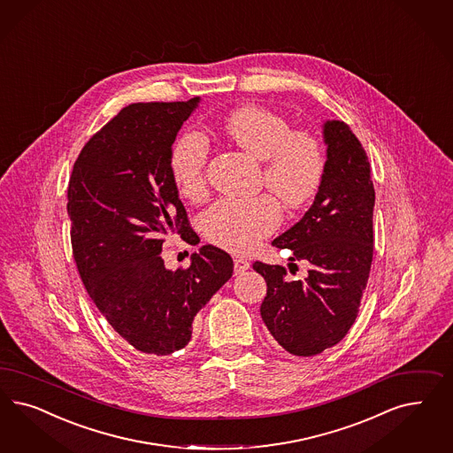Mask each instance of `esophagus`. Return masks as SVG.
Masks as SVG:
<instances>
[{
    "label": "esophagus",
    "mask_w": 453,
    "mask_h": 453,
    "mask_svg": "<svg viewBox=\"0 0 453 453\" xmlns=\"http://www.w3.org/2000/svg\"><path fill=\"white\" fill-rule=\"evenodd\" d=\"M234 275H242L243 272H247V270L250 268L249 260H245V258H240V257H234Z\"/></svg>",
    "instance_id": "34e87169"
}]
</instances>
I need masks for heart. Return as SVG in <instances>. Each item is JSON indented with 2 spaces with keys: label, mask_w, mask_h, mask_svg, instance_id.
<instances>
[{
  "label": "heart",
  "mask_w": 453,
  "mask_h": 453,
  "mask_svg": "<svg viewBox=\"0 0 453 453\" xmlns=\"http://www.w3.org/2000/svg\"><path fill=\"white\" fill-rule=\"evenodd\" d=\"M236 145L262 160L263 181L288 208H302L319 193L325 176V153L320 142L308 132H293L290 123L263 106H242L223 123ZM210 143L203 133L190 130L176 142L170 158L180 193L190 200L206 191V163ZM281 221L275 196L221 198L202 215L204 236L219 249L245 253Z\"/></svg>",
  "instance_id": "heart-1"
}]
</instances>
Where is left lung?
Segmentation results:
<instances>
[{"instance_id":"left-lung-1","label":"left lung","mask_w":453,"mask_h":453,"mask_svg":"<svg viewBox=\"0 0 453 453\" xmlns=\"http://www.w3.org/2000/svg\"><path fill=\"white\" fill-rule=\"evenodd\" d=\"M325 176L303 219L272 245L310 265L288 281L280 265L253 263L266 281L260 313L270 334L296 357L319 355L349 334L358 315L373 257L375 188L365 150L350 127L323 123Z\"/></svg>"}]
</instances>
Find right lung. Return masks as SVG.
<instances>
[{
    "label": "right lung",
    "mask_w": 453,
    "mask_h": 453,
    "mask_svg": "<svg viewBox=\"0 0 453 453\" xmlns=\"http://www.w3.org/2000/svg\"><path fill=\"white\" fill-rule=\"evenodd\" d=\"M200 98L133 103L83 146L68 185L74 262L89 298L133 349L170 355L188 345L195 315L234 275L213 245L168 270L165 236L190 240L170 158Z\"/></svg>",
    "instance_id": "right-lung-1"
}]
</instances>
